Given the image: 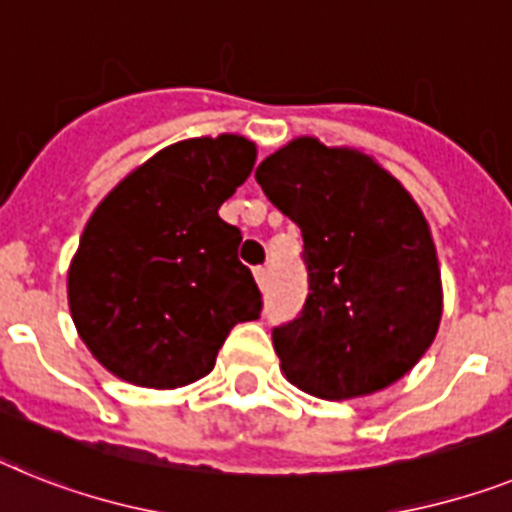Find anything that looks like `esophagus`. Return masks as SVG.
Wrapping results in <instances>:
<instances>
[{"instance_id": "esophagus-1", "label": "esophagus", "mask_w": 512, "mask_h": 512, "mask_svg": "<svg viewBox=\"0 0 512 512\" xmlns=\"http://www.w3.org/2000/svg\"><path fill=\"white\" fill-rule=\"evenodd\" d=\"M255 281H257V286H260V289H265V286H268V281H270L268 268H255Z\"/></svg>"}]
</instances>
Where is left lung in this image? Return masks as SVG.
Listing matches in <instances>:
<instances>
[{
	"mask_svg": "<svg viewBox=\"0 0 512 512\" xmlns=\"http://www.w3.org/2000/svg\"><path fill=\"white\" fill-rule=\"evenodd\" d=\"M302 229L309 296L273 330L283 377L322 401L385 390L432 346L442 278L422 208L362 150L294 137L255 171Z\"/></svg>",
	"mask_w": 512,
	"mask_h": 512,
	"instance_id": "1",
	"label": "left lung"
}]
</instances>
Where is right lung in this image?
<instances>
[{
    "label": "right lung",
    "instance_id": "right-lung-1",
    "mask_svg": "<svg viewBox=\"0 0 512 512\" xmlns=\"http://www.w3.org/2000/svg\"><path fill=\"white\" fill-rule=\"evenodd\" d=\"M244 135L166 145L103 197L67 270L77 336L96 362L137 388L174 390L216 367L236 322L260 317V291L218 216L249 176Z\"/></svg>",
    "mask_w": 512,
    "mask_h": 512
}]
</instances>
